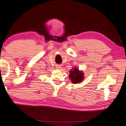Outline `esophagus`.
I'll return each mask as SVG.
<instances>
[{
	"instance_id": "34e87169",
	"label": "esophagus",
	"mask_w": 126,
	"mask_h": 126,
	"mask_svg": "<svg viewBox=\"0 0 126 126\" xmlns=\"http://www.w3.org/2000/svg\"><path fill=\"white\" fill-rule=\"evenodd\" d=\"M61 68V66L60 65H58V66H56V69H60Z\"/></svg>"
}]
</instances>
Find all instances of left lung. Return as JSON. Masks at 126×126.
Returning <instances> with one entry per match:
<instances>
[{
    "instance_id": "8db88e82",
    "label": "left lung",
    "mask_w": 126,
    "mask_h": 126,
    "mask_svg": "<svg viewBox=\"0 0 126 126\" xmlns=\"http://www.w3.org/2000/svg\"><path fill=\"white\" fill-rule=\"evenodd\" d=\"M69 79L71 82L73 84L80 83L84 79V75L83 71L80 70L76 67L70 70V73L69 75Z\"/></svg>"
}]
</instances>
